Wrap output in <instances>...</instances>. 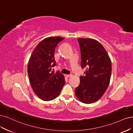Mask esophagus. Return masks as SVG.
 I'll return each mask as SVG.
<instances>
[{
  "mask_svg": "<svg viewBox=\"0 0 133 133\" xmlns=\"http://www.w3.org/2000/svg\"><path fill=\"white\" fill-rule=\"evenodd\" d=\"M66 76L67 78H69V77H71V76H72V75L71 74H69V75H66Z\"/></svg>",
  "mask_w": 133,
  "mask_h": 133,
  "instance_id": "obj_1",
  "label": "esophagus"
}]
</instances>
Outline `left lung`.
I'll return each instance as SVG.
<instances>
[{
    "instance_id": "left-lung-1",
    "label": "left lung",
    "mask_w": 133,
    "mask_h": 133,
    "mask_svg": "<svg viewBox=\"0 0 133 133\" xmlns=\"http://www.w3.org/2000/svg\"><path fill=\"white\" fill-rule=\"evenodd\" d=\"M81 66L85 68V75L80 77L79 85L75 88L77 98L83 103L91 104L102 98L110 83L111 62L103 46L90 38H78Z\"/></svg>"
}]
</instances>
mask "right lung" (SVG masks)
Segmentation results:
<instances>
[{"instance_id": "obj_1", "label": "right lung", "mask_w": 133, "mask_h": 133, "mask_svg": "<svg viewBox=\"0 0 133 133\" xmlns=\"http://www.w3.org/2000/svg\"><path fill=\"white\" fill-rule=\"evenodd\" d=\"M64 39L51 37L43 39L35 47L28 62V73L31 88L44 101L57 98L65 83L64 75L59 71H51V68L56 65L55 48Z\"/></svg>"}]
</instances>
